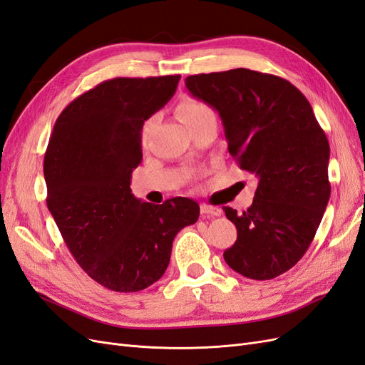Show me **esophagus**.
Returning <instances> with one entry per match:
<instances>
[{
  "label": "esophagus",
  "instance_id": "esophagus-1",
  "mask_svg": "<svg viewBox=\"0 0 365 365\" xmlns=\"http://www.w3.org/2000/svg\"><path fill=\"white\" fill-rule=\"evenodd\" d=\"M201 213L204 216H220L222 215V210L217 208V207H213V205H207V204H202L201 205Z\"/></svg>",
  "mask_w": 365,
  "mask_h": 365
}]
</instances>
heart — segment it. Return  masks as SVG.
Wrapping results in <instances>:
<instances>
[{
    "mask_svg": "<svg viewBox=\"0 0 365 365\" xmlns=\"http://www.w3.org/2000/svg\"><path fill=\"white\" fill-rule=\"evenodd\" d=\"M178 114L182 118L184 123L187 125V128H192L197 123H202V121L210 120V118H216L212 106L205 103L204 101H201V98H196L192 96H185L184 98H181L178 103ZM153 125H155V115L149 117L145 121V125H143V132H141L143 141L148 138Z\"/></svg>",
    "mask_w": 365,
    "mask_h": 365,
    "instance_id": "1",
    "label": "heart"
}]
</instances>
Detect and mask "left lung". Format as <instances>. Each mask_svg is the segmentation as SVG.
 <instances>
[{
	"instance_id": "obj_1",
	"label": "left lung",
	"mask_w": 365,
	"mask_h": 365,
	"mask_svg": "<svg viewBox=\"0 0 365 365\" xmlns=\"http://www.w3.org/2000/svg\"><path fill=\"white\" fill-rule=\"evenodd\" d=\"M185 86L219 113L230 155L259 178L245 212L224 207L237 228L224 259L248 279L277 277L304 256L329 202L324 130L303 93L279 76L236 68L189 76Z\"/></svg>"
}]
</instances>
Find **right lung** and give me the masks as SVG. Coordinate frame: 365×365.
Here are the masks:
<instances>
[{
  "label": "right lung",
  "instance_id": "obj_1",
  "mask_svg": "<svg viewBox=\"0 0 365 365\" xmlns=\"http://www.w3.org/2000/svg\"><path fill=\"white\" fill-rule=\"evenodd\" d=\"M180 74L115 77L63 109L43 158L47 207L70 252L93 280L115 292L163 277L178 231L195 224L189 197L141 202L130 175L141 163V129L175 94Z\"/></svg>",
  "mask_w": 365,
  "mask_h": 365
}]
</instances>
